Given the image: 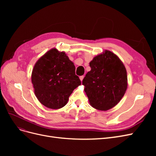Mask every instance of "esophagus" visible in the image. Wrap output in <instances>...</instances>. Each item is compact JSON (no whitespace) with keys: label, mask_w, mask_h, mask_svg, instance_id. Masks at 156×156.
Returning a JSON list of instances; mask_svg holds the SVG:
<instances>
[{"label":"esophagus","mask_w":156,"mask_h":156,"mask_svg":"<svg viewBox=\"0 0 156 156\" xmlns=\"http://www.w3.org/2000/svg\"><path fill=\"white\" fill-rule=\"evenodd\" d=\"M80 80H81V81H83V78H84V76H83V75H82V76H80Z\"/></svg>","instance_id":"obj_1"}]
</instances>
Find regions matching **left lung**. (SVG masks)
Returning a JSON list of instances; mask_svg holds the SVG:
<instances>
[{"instance_id": "8db88e82", "label": "left lung", "mask_w": 156, "mask_h": 156, "mask_svg": "<svg viewBox=\"0 0 156 156\" xmlns=\"http://www.w3.org/2000/svg\"><path fill=\"white\" fill-rule=\"evenodd\" d=\"M90 66L91 70L83 80L89 102L96 109H110L120 101L127 89L124 65L116 55L106 50L95 56Z\"/></svg>"}]
</instances>
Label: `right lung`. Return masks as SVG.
Returning <instances> with one entry per match:
<instances>
[{
    "instance_id": "right-lung-1",
    "label": "right lung",
    "mask_w": 156,
    "mask_h": 156,
    "mask_svg": "<svg viewBox=\"0 0 156 156\" xmlns=\"http://www.w3.org/2000/svg\"><path fill=\"white\" fill-rule=\"evenodd\" d=\"M32 83L37 100L52 109L66 105L73 90L81 84L73 63L64 52L56 49L49 50L37 61Z\"/></svg>"
}]
</instances>
